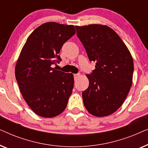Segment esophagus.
<instances>
[{"mask_svg": "<svg viewBox=\"0 0 148 148\" xmlns=\"http://www.w3.org/2000/svg\"><path fill=\"white\" fill-rule=\"evenodd\" d=\"M80 77V74L78 73V74H74V78L75 79H77L79 77Z\"/></svg>", "mask_w": 148, "mask_h": 148, "instance_id": "obj_1", "label": "esophagus"}]
</instances>
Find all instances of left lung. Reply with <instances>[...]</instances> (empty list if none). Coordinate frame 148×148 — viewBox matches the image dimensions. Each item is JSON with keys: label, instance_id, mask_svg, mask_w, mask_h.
<instances>
[{"label": "left lung", "instance_id": "8db88e82", "mask_svg": "<svg viewBox=\"0 0 148 148\" xmlns=\"http://www.w3.org/2000/svg\"><path fill=\"white\" fill-rule=\"evenodd\" d=\"M75 28L89 60L96 62L92 73L86 75L89 86L82 92L84 104L95 116H108L121 106L132 86V56L108 26L90 24Z\"/></svg>", "mask_w": 148, "mask_h": 148}]
</instances>
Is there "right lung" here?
<instances>
[{
  "mask_svg": "<svg viewBox=\"0 0 148 148\" xmlns=\"http://www.w3.org/2000/svg\"><path fill=\"white\" fill-rule=\"evenodd\" d=\"M76 33L74 26L47 22L27 38L15 65V74L22 96L40 116L61 114L72 93L74 77L52 68L62 46Z\"/></svg>",
  "mask_w": 148,
  "mask_h": 148,
  "instance_id": "1",
  "label": "right lung"
}]
</instances>
